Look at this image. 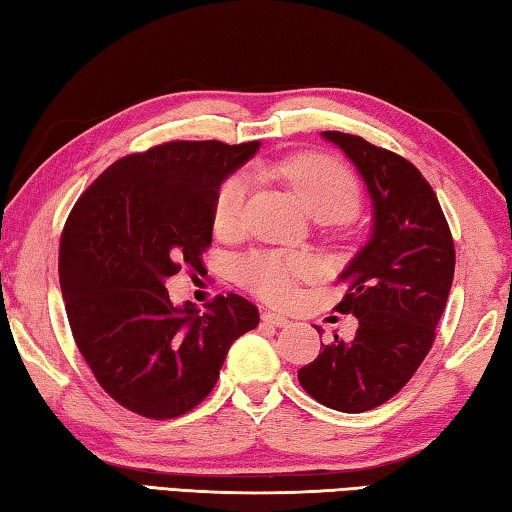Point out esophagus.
I'll list each match as a JSON object with an SVG mask.
<instances>
[{
	"label": "esophagus",
	"mask_w": 512,
	"mask_h": 512,
	"mask_svg": "<svg viewBox=\"0 0 512 512\" xmlns=\"http://www.w3.org/2000/svg\"><path fill=\"white\" fill-rule=\"evenodd\" d=\"M262 320H264V323H268V325H275V327H287L289 325V318L275 314V311H264Z\"/></svg>",
	"instance_id": "34e87169"
}]
</instances>
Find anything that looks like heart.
Masks as SVG:
<instances>
[{"mask_svg":"<svg viewBox=\"0 0 512 512\" xmlns=\"http://www.w3.org/2000/svg\"><path fill=\"white\" fill-rule=\"evenodd\" d=\"M277 171L318 219H345L357 212L361 189L345 164L327 155L305 153L277 164ZM250 189L253 173L246 169L232 171L223 178L212 205V223L219 235H235L241 230ZM237 273L241 284L255 296L273 305H287L296 298L298 282L316 275V264L302 255L266 250L241 259Z\"/></svg>","mask_w":512,"mask_h":512,"instance_id":"heart-1","label":"heart"}]
</instances>
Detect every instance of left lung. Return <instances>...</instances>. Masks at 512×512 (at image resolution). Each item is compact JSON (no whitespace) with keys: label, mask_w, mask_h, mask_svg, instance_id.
<instances>
[{"label":"left lung","mask_w":512,"mask_h":512,"mask_svg":"<svg viewBox=\"0 0 512 512\" xmlns=\"http://www.w3.org/2000/svg\"><path fill=\"white\" fill-rule=\"evenodd\" d=\"M357 164L375 205V228L339 280L348 293L336 305L359 318L350 343L334 336L298 370L316 402L363 413L391 400L420 368L454 280L456 250L438 196L413 164L359 135L325 131ZM318 334H320V327Z\"/></svg>","instance_id":"left-lung-1"}]
</instances>
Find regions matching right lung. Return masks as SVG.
<instances>
[{"label":"right lung","instance_id":"obj_1","mask_svg":"<svg viewBox=\"0 0 512 512\" xmlns=\"http://www.w3.org/2000/svg\"><path fill=\"white\" fill-rule=\"evenodd\" d=\"M257 149L173 140L124 155L69 212L58 250L67 320L94 379L124 409L151 420L196 409L230 345L257 327V307L237 293L198 314L164 289L183 266L203 268L216 189Z\"/></svg>","mask_w":512,"mask_h":512}]
</instances>
